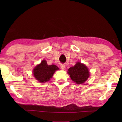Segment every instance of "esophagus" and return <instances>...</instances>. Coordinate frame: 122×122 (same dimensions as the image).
I'll use <instances>...</instances> for the list:
<instances>
[{
    "label": "esophagus",
    "instance_id": "34e87169",
    "mask_svg": "<svg viewBox=\"0 0 122 122\" xmlns=\"http://www.w3.org/2000/svg\"><path fill=\"white\" fill-rule=\"evenodd\" d=\"M60 68L62 70H64L66 68V66L63 64H60Z\"/></svg>",
    "mask_w": 122,
    "mask_h": 122
}]
</instances>
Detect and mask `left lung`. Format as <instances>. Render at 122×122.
<instances>
[{"label": "left lung", "instance_id": "left-lung-1", "mask_svg": "<svg viewBox=\"0 0 122 122\" xmlns=\"http://www.w3.org/2000/svg\"><path fill=\"white\" fill-rule=\"evenodd\" d=\"M68 73L72 81L77 84L84 83L90 76L89 69L84 64L79 62L68 69Z\"/></svg>", "mask_w": 122, "mask_h": 122}]
</instances>
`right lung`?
<instances>
[{"label":"right lung","mask_w":122,"mask_h":122,"mask_svg":"<svg viewBox=\"0 0 122 122\" xmlns=\"http://www.w3.org/2000/svg\"><path fill=\"white\" fill-rule=\"evenodd\" d=\"M59 69L54 64L48 65L46 60H42L33 70V75L40 83H45L52 78L53 74Z\"/></svg>","instance_id":"add662e5"}]
</instances>
